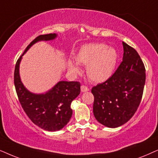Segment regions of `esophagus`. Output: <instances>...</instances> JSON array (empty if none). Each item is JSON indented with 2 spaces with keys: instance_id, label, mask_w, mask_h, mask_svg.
Returning <instances> with one entry per match:
<instances>
[{
  "instance_id": "34e87169",
  "label": "esophagus",
  "mask_w": 158,
  "mask_h": 158,
  "mask_svg": "<svg viewBox=\"0 0 158 158\" xmlns=\"http://www.w3.org/2000/svg\"><path fill=\"white\" fill-rule=\"evenodd\" d=\"M81 91L82 92H87L89 91V88L87 87H86L85 85H81Z\"/></svg>"
}]
</instances>
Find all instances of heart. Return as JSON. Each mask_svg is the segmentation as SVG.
<instances>
[{"mask_svg": "<svg viewBox=\"0 0 158 158\" xmlns=\"http://www.w3.org/2000/svg\"><path fill=\"white\" fill-rule=\"evenodd\" d=\"M76 62L87 66V75L92 82L102 83L112 77L116 67L118 54L115 48L106 44L92 43L82 46L74 56ZM69 70L73 73H80L79 66L68 62Z\"/></svg>", "mask_w": 158, "mask_h": 158, "instance_id": "b5f03b06", "label": "heart"}]
</instances>
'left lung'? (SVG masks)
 Returning a JSON list of instances; mask_svg holds the SVG:
<instances>
[{
  "mask_svg": "<svg viewBox=\"0 0 158 158\" xmlns=\"http://www.w3.org/2000/svg\"><path fill=\"white\" fill-rule=\"evenodd\" d=\"M123 61L110 79L92 89L93 113L105 127L123 125L134 115L142 100L145 68L135 49L123 42Z\"/></svg>",
  "mask_w": 158,
  "mask_h": 158,
  "instance_id": "1",
  "label": "left lung"
}]
</instances>
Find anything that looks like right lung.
I'll return each instance as SVG.
<instances>
[{"label":"right lung","mask_w":158,"mask_h":158,"mask_svg":"<svg viewBox=\"0 0 158 158\" xmlns=\"http://www.w3.org/2000/svg\"><path fill=\"white\" fill-rule=\"evenodd\" d=\"M56 37V33L37 37L17 60L14 71V85L22 108L35 125L49 131H59L70 121L73 113L71 103L80 93V83L60 81L45 93H32L21 81L19 65L22 56L34 44L52 40Z\"/></svg>","instance_id":"obj_1"}]
</instances>
